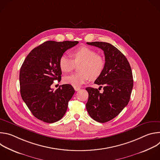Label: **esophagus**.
I'll list each match as a JSON object with an SVG mask.
<instances>
[{"instance_id": "1", "label": "esophagus", "mask_w": 160, "mask_h": 160, "mask_svg": "<svg viewBox=\"0 0 160 160\" xmlns=\"http://www.w3.org/2000/svg\"><path fill=\"white\" fill-rule=\"evenodd\" d=\"M74 88H75V91H78L80 89L79 87H74Z\"/></svg>"}]
</instances>
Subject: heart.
Returning <instances> with one entry per match:
<instances>
[{
  "instance_id": "1",
  "label": "heart",
  "mask_w": 160,
  "mask_h": 160,
  "mask_svg": "<svg viewBox=\"0 0 160 160\" xmlns=\"http://www.w3.org/2000/svg\"><path fill=\"white\" fill-rule=\"evenodd\" d=\"M72 59L62 55L59 59V66L64 73L73 70L76 65H79L80 72L64 77L63 82L74 87H78L87 82L89 78L92 80L98 79L103 73L105 67L104 58L98 54L94 49L82 46L71 52Z\"/></svg>"
}]
</instances>
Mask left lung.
<instances>
[{
  "label": "left lung",
  "mask_w": 160,
  "mask_h": 160,
  "mask_svg": "<svg viewBox=\"0 0 160 160\" xmlns=\"http://www.w3.org/2000/svg\"><path fill=\"white\" fill-rule=\"evenodd\" d=\"M104 51L105 67L95 83L103 87H87L88 93L86 109L90 117L100 123L115 118L128 104L133 88V76L126 57L111 43L103 42H87Z\"/></svg>",
  "instance_id": "obj_1"
}]
</instances>
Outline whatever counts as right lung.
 Instances as JSON below:
<instances>
[{
  "instance_id": "add662e5",
  "label": "right lung",
  "mask_w": 160,
  "mask_h": 160,
  "mask_svg": "<svg viewBox=\"0 0 160 160\" xmlns=\"http://www.w3.org/2000/svg\"><path fill=\"white\" fill-rule=\"evenodd\" d=\"M78 41H47L34 48L27 56L19 73L20 93L23 101L40 120L54 123L61 120L75 93L73 87L64 84L56 90L54 80L61 79L59 59Z\"/></svg>"
}]
</instances>
